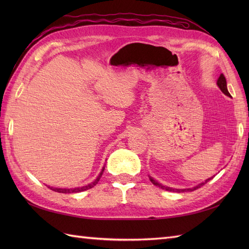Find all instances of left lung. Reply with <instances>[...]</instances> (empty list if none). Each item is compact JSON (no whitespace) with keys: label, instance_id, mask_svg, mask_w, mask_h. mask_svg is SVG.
Segmentation results:
<instances>
[{"label":"left lung","instance_id":"obj_1","mask_svg":"<svg viewBox=\"0 0 249 249\" xmlns=\"http://www.w3.org/2000/svg\"><path fill=\"white\" fill-rule=\"evenodd\" d=\"M217 86H218V88L221 89V92H223L225 95H227V96H229V97H231V95H230V93L228 92V89H227V81H226V78H225V76L223 75V73H220V76H219V78H218V80H217ZM213 178H209L208 179H205L204 182H202V183H200V184H198L197 186H195V187H192V188H185V189H177V188H172V187H168V186H163V185H161L160 183H158L157 181H155L154 178H151L150 177V179H151V182L155 185V186H158V187H160V188H162V189H166V190H169V192H176V193H182V192H186V190H188V192H193V190H195V189H197V188H199V187H201V186H203V185L205 184V183H208L210 179H212Z\"/></svg>","mask_w":249,"mask_h":249}]
</instances>
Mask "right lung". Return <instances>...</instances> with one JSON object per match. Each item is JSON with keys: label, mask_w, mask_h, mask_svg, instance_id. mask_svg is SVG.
I'll use <instances>...</instances> for the list:
<instances>
[{"label": "right lung", "mask_w": 249, "mask_h": 249, "mask_svg": "<svg viewBox=\"0 0 249 249\" xmlns=\"http://www.w3.org/2000/svg\"><path fill=\"white\" fill-rule=\"evenodd\" d=\"M104 170H105V167L102 169V171H100V173L98 174V177L96 178V179H95V181H93L91 184H88V185H86V186H82V187H75V188H57V187H50V186H48V187H49L51 190H54V192H56V193H61V194H72V193H80V192H84V190H87V189H89V188L94 187L95 185H96V184L98 183L99 178H102V176H103V172H104Z\"/></svg>", "instance_id": "right-lung-1"}]
</instances>
